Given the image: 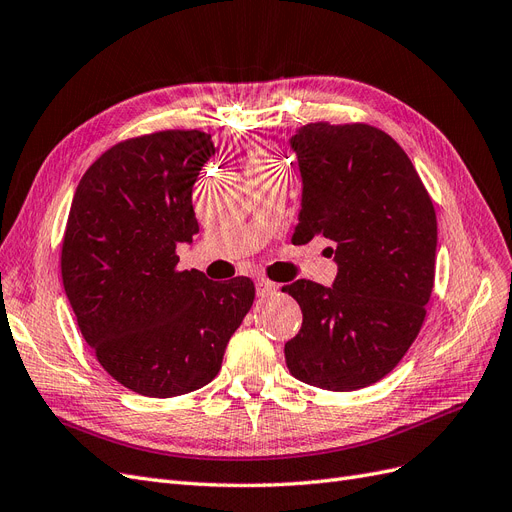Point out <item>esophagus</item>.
Returning <instances> with one entry per match:
<instances>
[{
  "mask_svg": "<svg viewBox=\"0 0 512 512\" xmlns=\"http://www.w3.org/2000/svg\"><path fill=\"white\" fill-rule=\"evenodd\" d=\"M255 289H257V295H270V293H274L276 291V285L274 283H270V280H266V278H257L255 280Z\"/></svg>",
  "mask_w": 512,
  "mask_h": 512,
  "instance_id": "1",
  "label": "esophagus"
}]
</instances>
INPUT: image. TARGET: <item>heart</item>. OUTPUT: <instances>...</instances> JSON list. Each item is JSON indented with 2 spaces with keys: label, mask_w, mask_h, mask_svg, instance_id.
Here are the masks:
<instances>
[{
  "label": "heart",
  "mask_w": 512,
  "mask_h": 512,
  "mask_svg": "<svg viewBox=\"0 0 512 512\" xmlns=\"http://www.w3.org/2000/svg\"><path fill=\"white\" fill-rule=\"evenodd\" d=\"M246 161H249V170L270 166V163H272L270 157H266L261 151H251V153H249V159H246Z\"/></svg>",
  "instance_id": "1"
}]
</instances>
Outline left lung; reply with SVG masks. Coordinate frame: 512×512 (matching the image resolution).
I'll use <instances>...</instances> for the list:
<instances>
[{
	"label": "left lung",
	"instance_id": "obj_1",
	"mask_svg": "<svg viewBox=\"0 0 512 512\" xmlns=\"http://www.w3.org/2000/svg\"><path fill=\"white\" fill-rule=\"evenodd\" d=\"M302 176L291 242H334L332 287H283L302 308L285 344L289 372L329 391L381 381L425 319L436 270V212L402 146L366 123H308L289 140Z\"/></svg>",
	"mask_w": 512,
	"mask_h": 512
}]
</instances>
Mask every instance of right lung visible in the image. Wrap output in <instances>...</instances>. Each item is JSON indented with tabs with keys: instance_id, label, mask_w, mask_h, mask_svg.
I'll return each instance as SVG.
<instances>
[{
	"instance_id": "obj_1",
	"label": "right lung",
	"mask_w": 512,
	"mask_h": 512,
	"mask_svg": "<svg viewBox=\"0 0 512 512\" xmlns=\"http://www.w3.org/2000/svg\"><path fill=\"white\" fill-rule=\"evenodd\" d=\"M217 153L204 131L114 144L80 178L61 246L63 289L102 368L148 398L208 385L255 300L251 278L176 270L200 232L191 193Z\"/></svg>"
}]
</instances>
